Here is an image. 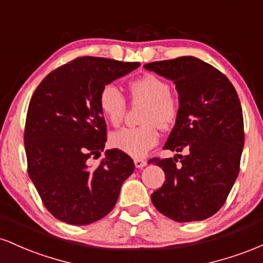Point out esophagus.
<instances>
[{
  "mask_svg": "<svg viewBox=\"0 0 263 263\" xmlns=\"http://www.w3.org/2000/svg\"><path fill=\"white\" fill-rule=\"evenodd\" d=\"M146 164H147V162L144 161V159H140V158L135 159V165L137 170H142L143 167H146Z\"/></svg>",
  "mask_w": 263,
  "mask_h": 263,
  "instance_id": "esophagus-1",
  "label": "esophagus"
}]
</instances>
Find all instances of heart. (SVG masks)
Segmentation results:
<instances>
[{
    "label": "heart",
    "instance_id": "b5f03b06",
    "mask_svg": "<svg viewBox=\"0 0 263 263\" xmlns=\"http://www.w3.org/2000/svg\"><path fill=\"white\" fill-rule=\"evenodd\" d=\"M129 92L135 101H144L142 114L144 125L125 127L114 132L110 143L114 148L131 157H143L158 143V127L170 129L179 116V101L171 93V86L156 75L147 74L129 83ZM99 107L105 120L112 126L120 125L126 112V99L115 84H106L99 93Z\"/></svg>",
    "mask_w": 263,
    "mask_h": 263
}]
</instances>
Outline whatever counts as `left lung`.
<instances>
[{
	"mask_svg": "<svg viewBox=\"0 0 263 263\" xmlns=\"http://www.w3.org/2000/svg\"><path fill=\"white\" fill-rule=\"evenodd\" d=\"M173 80L179 116L164 144L182 152L177 159L152 158L164 171L163 185L153 192L156 209L178 222L200 221L224 205L240 172L245 132L236 90L221 71L195 57H179L144 65Z\"/></svg>",
	"mask_w": 263,
	"mask_h": 263,
	"instance_id": "left-lung-1",
	"label": "left lung"
}]
</instances>
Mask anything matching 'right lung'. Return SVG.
Segmentation results:
<instances>
[{"label":"right lung","instance_id":"add662e5","mask_svg":"<svg viewBox=\"0 0 263 263\" xmlns=\"http://www.w3.org/2000/svg\"><path fill=\"white\" fill-rule=\"evenodd\" d=\"M138 66L80 57L48 74L33 93L25 127L28 174L60 221L87 225L106 216L134 173V161L120 149H107L96 167L90 158H99L106 142L100 90Z\"/></svg>","mask_w":263,"mask_h":263}]
</instances>
